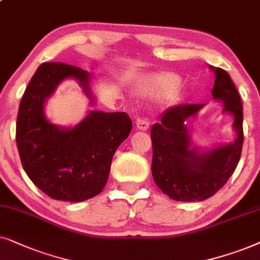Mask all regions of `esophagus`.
Instances as JSON below:
<instances>
[{
	"mask_svg": "<svg viewBox=\"0 0 260 260\" xmlns=\"http://www.w3.org/2000/svg\"><path fill=\"white\" fill-rule=\"evenodd\" d=\"M136 124H137L138 129H140V131H147L148 127H150V122H148L147 120L143 119V117H140V119H138Z\"/></svg>",
	"mask_w": 260,
	"mask_h": 260,
	"instance_id": "obj_1",
	"label": "esophagus"
}]
</instances>
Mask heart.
<instances>
[{
  "mask_svg": "<svg viewBox=\"0 0 260 260\" xmlns=\"http://www.w3.org/2000/svg\"><path fill=\"white\" fill-rule=\"evenodd\" d=\"M182 79L174 72H159L145 76L137 84V90L147 98H169L177 91Z\"/></svg>",
  "mask_w": 260,
  "mask_h": 260,
  "instance_id": "heart-1",
  "label": "heart"
}]
</instances>
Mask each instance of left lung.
I'll return each mask as SVG.
<instances>
[{"label":"left lung","instance_id":"8db88e82","mask_svg":"<svg viewBox=\"0 0 260 260\" xmlns=\"http://www.w3.org/2000/svg\"><path fill=\"white\" fill-rule=\"evenodd\" d=\"M215 74L214 100L223 102V112L234 116L237 138L233 143L200 152L191 147L186 121L195 117L205 105H179L162 113L160 122L151 129L152 176L155 184L170 199L183 202L212 197L233 175L243 150V105L230 75L210 67Z\"/></svg>","mask_w":260,"mask_h":260}]
</instances>
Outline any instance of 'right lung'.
<instances>
[{"label":"right lung","mask_w":260,"mask_h":260,"mask_svg":"<svg viewBox=\"0 0 260 260\" xmlns=\"http://www.w3.org/2000/svg\"><path fill=\"white\" fill-rule=\"evenodd\" d=\"M88 71L64 63L41 64L20 102L16 145L23 170L41 191L53 200L82 202L105 188L113 155L132 131L126 113L91 110L74 127L51 123L44 113L46 100L67 78L78 81L86 96Z\"/></svg>","instance_id":"right-lung-1"}]
</instances>
